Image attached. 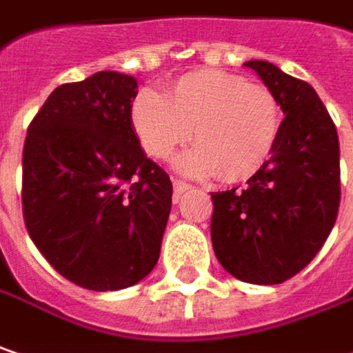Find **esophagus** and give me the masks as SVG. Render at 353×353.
<instances>
[{"label": "esophagus", "instance_id": "esophagus-1", "mask_svg": "<svg viewBox=\"0 0 353 353\" xmlns=\"http://www.w3.org/2000/svg\"><path fill=\"white\" fill-rule=\"evenodd\" d=\"M188 190H192L190 183H185L183 179H174V197H176V199H179V196H181L183 192H188Z\"/></svg>", "mask_w": 353, "mask_h": 353}]
</instances>
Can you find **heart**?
<instances>
[{
	"label": "heart",
	"mask_w": 353,
	"mask_h": 353,
	"mask_svg": "<svg viewBox=\"0 0 353 353\" xmlns=\"http://www.w3.org/2000/svg\"><path fill=\"white\" fill-rule=\"evenodd\" d=\"M135 134L150 156L165 159L190 135L196 141L177 159L192 176L219 174L239 181L259 172L280 135V103L265 85L243 75L197 70L176 79L168 94L143 90L132 105Z\"/></svg>",
	"instance_id": "b5f03b06"
}]
</instances>
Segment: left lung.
<instances>
[{
	"instance_id": "1",
	"label": "left lung",
	"mask_w": 353,
	"mask_h": 353,
	"mask_svg": "<svg viewBox=\"0 0 353 353\" xmlns=\"http://www.w3.org/2000/svg\"><path fill=\"white\" fill-rule=\"evenodd\" d=\"M276 95L280 135L243 190L212 194V243L234 278L274 285L301 272L327 239L340 208V141L316 90L270 61H245Z\"/></svg>"
}]
</instances>
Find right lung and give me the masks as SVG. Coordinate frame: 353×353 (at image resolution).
Returning <instances> with one entry per match:
<instances>
[{
	"instance_id": "obj_1",
	"label": "right lung",
	"mask_w": 353,
	"mask_h": 353,
	"mask_svg": "<svg viewBox=\"0 0 353 353\" xmlns=\"http://www.w3.org/2000/svg\"><path fill=\"white\" fill-rule=\"evenodd\" d=\"M137 81L97 72L55 88L28 128L21 203L28 234L73 283L114 292L157 263L172 210L170 176L132 121Z\"/></svg>"
}]
</instances>
